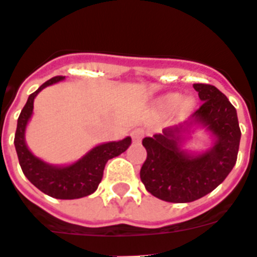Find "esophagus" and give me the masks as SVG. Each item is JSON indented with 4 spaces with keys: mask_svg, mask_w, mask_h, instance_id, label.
<instances>
[{
    "mask_svg": "<svg viewBox=\"0 0 257 257\" xmlns=\"http://www.w3.org/2000/svg\"><path fill=\"white\" fill-rule=\"evenodd\" d=\"M131 137H133L134 143H139L140 140L143 139L144 137V131L142 128H135V130L131 133Z\"/></svg>",
    "mask_w": 257,
    "mask_h": 257,
    "instance_id": "34e87169",
    "label": "esophagus"
}]
</instances>
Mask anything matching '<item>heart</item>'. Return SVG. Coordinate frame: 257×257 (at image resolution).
I'll return each instance as SVG.
<instances>
[{
    "label": "heart",
    "instance_id": "obj_1",
    "mask_svg": "<svg viewBox=\"0 0 257 257\" xmlns=\"http://www.w3.org/2000/svg\"><path fill=\"white\" fill-rule=\"evenodd\" d=\"M159 109L162 111V113H172L174 111L177 107L179 106V111L182 114H187L194 109L195 106V100L191 97L183 98L182 100V96L179 93H166L162 97H160L159 100Z\"/></svg>",
    "mask_w": 257,
    "mask_h": 257
}]
</instances>
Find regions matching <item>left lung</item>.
<instances>
[{"label": "left lung", "instance_id": "8db88e82", "mask_svg": "<svg viewBox=\"0 0 257 257\" xmlns=\"http://www.w3.org/2000/svg\"><path fill=\"white\" fill-rule=\"evenodd\" d=\"M194 88L203 104L190 119L143 139L147 160L140 179L147 191L169 203H190L213 191L233 170L238 156L240 128L235 107L214 85L200 83ZM197 128L214 142L203 153L184 148Z\"/></svg>", "mask_w": 257, "mask_h": 257}]
</instances>
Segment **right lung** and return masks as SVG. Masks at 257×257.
Here are the masks:
<instances>
[{"mask_svg": "<svg viewBox=\"0 0 257 257\" xmlns=\"http://www.w3.org/2000/svg\"><path fill=\"white\" fill-rule=\"evenodd\" d=\"M62 80H65V76H54L28 96L18 118L14 146L22 170L35 187L56 199L71 200L88 196L97 190L106 162L123 153L131 146V138L98 144L82 159L69 165H52L36 157L26 144V128L34 113L35 97L45 87Z\"/></svg>", "mask_w": 257, "mask_h": 257, "instance_id": "obj_1", "label": "right lung"}]
</instances>
